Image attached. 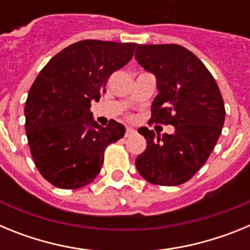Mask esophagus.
<instances>
[{"mask_svg":"<svg viewBox=\"0 0 250 250\" xmlns=\"http://www.w3.org/2000/svg\"><path fill=\"white\" fill-rule=\"evenodd\" d=\"M134 132H135V130L131 129V127H126V131H125V136H126V138H127V136L132 135Z\"/></svg>","mask_w":250,"mask_h":250,"instance_id":"esophagus-1","label":"esophagus"}]
</instances>
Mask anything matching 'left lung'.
I'll use <instances>...</instances> for the list:
<instances>
[{"instance_id": "left-lung-1", "label": "left lung", "mask_w": 250, "mask_h": 250, "mask_svg": "<svg viewBox=\"0 0 250 250\" xmlns=\"http://www.w3.org/2000/svg\"><path fill=\"white\" fill-rule=\"evenodd\" d=\"M135 59L156 76L150 123L175 127L163 136L139 129L146 149L136 158V169L151 184L180 185L205 164L222 134V94L204 63L183 46L138 45Z\"/></svg>"}]
</instances>
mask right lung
<instances>
[{
	"label": "right lung",
	"instance_id": "add662e5",
	"mask_svg": "<svg viewBox=\"0 0 250 250\" xmlns=\"http://www.w3.org/2000/svg\"><path fill=\"white\" fill-rule=\"evenodd\" d=\"M136 43L83 40L55 55L40 71L25 105V129L40 174L61 189L94 182L107 145L125 134L110 120L100 126L91 101L105 92L107 79L132 59Z\"/></svg>",
	"mask_w": 250,
	"mask_h": 250
}]
</instances>
